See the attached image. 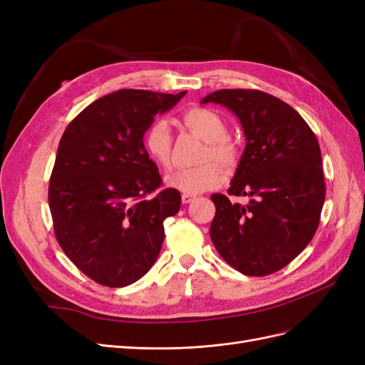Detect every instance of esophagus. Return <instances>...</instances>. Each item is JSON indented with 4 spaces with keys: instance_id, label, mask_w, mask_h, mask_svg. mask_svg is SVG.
Wrapping results in <instances>:
<instances>
[{
    "instance_id": "esophagus-1",
    "label": "esophagus",
    "mask_w": 365,
    "mask_h": 365,
    "mask_svg": "<svg viewBox=\"0 0 365 365\" xmlns=\"http://www.w3.org/2000/svg\"><path fill=\"white\" fill-rule=\"evenodd\" d=\"M194 199H195L194 194H183V195H182V202H183L185 205H186V203H191Z\"/></svg>"
}]
</instances>
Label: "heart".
Segmentation results:
<instances>
[{
  "mask_svg": "<svg viewBox=\"0 0 365 365\" xmlns=\"http://www.w3.org/2000/svg\"><path fill=\"white\" fill-rule=\"evenodd\" d=\"M182 123L206 142L199 158L203 163L170 174L166 177V185L175 191L194 195L218 188L226 179L220 165L232 170L240 160V148L227 136L226 120L214 110L194 107L182 114ZM142 142L148 158L160 168L168 170L173 163V131L170 123L165 119L153 120L145 130ZM214 160L221 164H215Z\"/></svg>",
  "mask_w": 365,
  "mask_h": 365,
  "instance_id": "obj_1",
  "label": "heart"
}]
</instances>
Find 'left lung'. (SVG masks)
Masks as SVG:
<instances>
[{
  "instance_id": "left-lung-1",
  "label": "left lung",
  "mask_w": 365,
  "mask_h": 365,
  "mask_svg": "<svg viewBox=\"0 0 365 365\" xmlns=\"http://www.w3.org/2000/svg\"><path fill=\"white\" fill-rule=\"evenodd\" d=\"M202 103H220L240 120L246 148L229 195L212 194L211 240L225 262L249 277L287 266L314 238L326 199L319 143L289 103L259 90H218Z\"/></svg>"
}]
</instances>
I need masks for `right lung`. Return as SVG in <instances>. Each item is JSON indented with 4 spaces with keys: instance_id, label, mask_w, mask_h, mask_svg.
<instances>
[{
    "instance_id": "add662e5",
    "label": "right lung",
    "mask_w": 365,
    "mask_h": 365,
    "mask_svg": "<svg viewBox=\"0 0 365 365\" xmlns=\"http://www.w3.org/2000/svg\"><path fill=\"white\" fill-rule=\"evenodd\" d=\"M186 91L118 90L91 102L59 140L48 183L55 237L82 274L107 287L136 283L162 249L163 220L180 210V192L143 148L158 113Z\"/></svg>"
}]
</instances>
